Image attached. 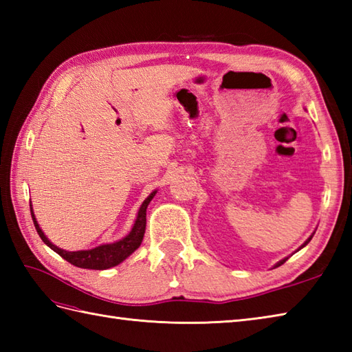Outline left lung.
Instances as JSON below:
<instances>
[{
  "label": "left lung",
  "mask_w": 352,
  "mask_h": 352,
  "mask_svg": "<svg viewBox=\"0 0 352 352\" xmlns=\"http://www.w3.org/2000/svg\"><path fill=\"white\" fill-rule=\"evenodd\" d=\"M311 237H313V234H311V236H310V237H309V239H307V241H305V242H304V243H302V245H301V246H300V250H301V248H304V246H305V245H307V243H309V242H310V241H311ZM287 258H289V257H286V258H283V260H281V261H278V263H276V265H275V267H278V266H281V265H283V263H284V261H286V260H287Z\"/></svg>",
  "instance_id": "obj_1"
}]
</instances>
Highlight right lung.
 Masks as SVG:
<instances>
[{
	"label": "right lung",
	"mask_w": 352,
	"mask_h": 352,
	"mask_svg": "<svg viewBox=\"0 0 352 352\" xmlns=\"http://www.w3.org/2000/svg\"><path fill=\"white\" fill-rule=\"evenodd\" d=\"M157 190L153 193H149V197L142 203L139 212H138V218L134 221V226L131 231L126 234L124 239L113 243H107V245H100L96 248L92 250H85V251H65L58 246L52 245L48 237L43 234V231L41 230L39 223L36 221V216L33 213L32 204H30V210H32V218L34 222V227L37 234L41 236L45 245H48L52 251H56L58 256L63 257L66 261H69L71 265L77 266V267H83V269H95V271H102V269H109L113 267L116 265L121 263L126 257L131 256V254L136 251L142 239H144L145 234V227H146V207L151 203V199L155 197Z\"/></svg>",
	"instance_id": "add662e5"
}]
</instances>
